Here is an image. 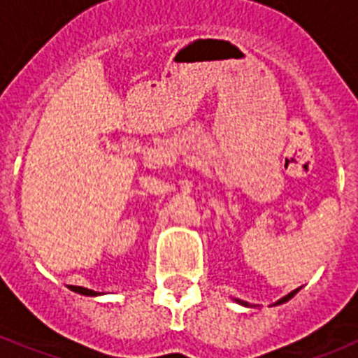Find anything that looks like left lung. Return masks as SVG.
I'll use <instances>...</instances> for the list:
<instances>
[{
  "mask_svg": "<svg viewBox=\"0 0 358 358\" xmlns=\"http://www.w3.org/2000/svg\"><path fill=\"white\" fill-rule=\"evenodd\" d=\"M297 292H299V288H297V289H294V292H289V294L286 295V297H282V299H278L277 303H275V305H282V303H286V301H289V299H292V297H294V295L297 294ZM241 305H247V303H241Z\"/></svg>",
  "mask_w": 358,
  "mask_h": 358,
  "instance_id": "1",
  "label": "left lung"
}]
</instances>
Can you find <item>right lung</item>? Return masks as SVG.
I'll return each mask as SVG.
<instances>
[{
	"label": "right lung",
	"mask_w": 358,
	"mask_h": 358,
	"mask_svg": "<svg viewBox=\"0 0 358 358\" xmlns=\"http://www.w3.org/2000/svg\"><path fill=\"white\" fill-rule=\"evenodd\" d=\"M70 289H74V292H78V294H81V295H96V292H94V289L81 288V286H70Z\"/></svg>",
	"instance_id": "add662e5"
}]
</instances>
